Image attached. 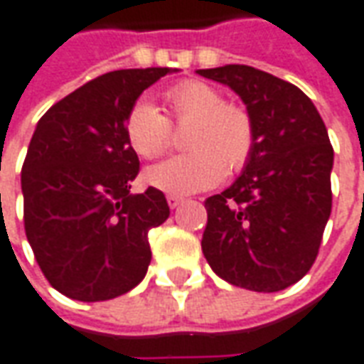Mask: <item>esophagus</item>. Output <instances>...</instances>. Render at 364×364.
I'll use <instances>...</instances> for the list:
<instances>
[{
  "instance_id": "1",
  "label": "esophagus",
  "mask_w": 364,
  "mask_h": 364,
  "mask_svg": "<svg viewBox=\"0 0 364 364\" xmlns=\"http://www.w3.org/2000/svg\"><path fill=\"white\" fill-rule=\"evenodd\" d=\"M183 200L185 199H183V197H177V195H167V205H169V208H177Z\"/></svg>"
}]
</instances>
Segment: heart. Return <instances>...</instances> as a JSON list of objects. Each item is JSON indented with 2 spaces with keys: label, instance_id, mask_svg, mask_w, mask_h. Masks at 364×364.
<instances>
[{
  "label": "heart",
  "instance_id": "b5f03b06",
  "mask_svg": "<svg viewBox=\"0 0 364 364\" xmlns=\"http://www.w3.org/2000/svg\"><path fill=\"white\" fill-rule=\"evenodd\" d=\"M165 104L175 124H193L187 136V156L169 157L147 167L146 181L171 195H191L223 181L226 169H242L254 149V122L250 114L226 104L217 88L185 80L165 92ZM171 120L149 100L129 108L124 129L139 157H157L171 141Z\"/></svg>",
  "mask_w": 364,
  "mask_h": 364
}]
</instances>
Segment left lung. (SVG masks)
Returning <instances> with one entry per match:
<instances>
[{"mask_svg": "<svg viewBox=\"0 0 364 364\" xmlns=\"http://www.w3.org/2000/svg\"><path fill=\"white\" fill-rule=\"evenodd\" d=\"M197 75L235 90L254 122V149L228 189L205 200L203 254L228 284L279 291L314 266L331 215L333 147L297 86L246 65Z\"/></svg>", "mask_w": 364, "mask_h": 364, "instance_id": "8db88e82", "label": "left lung"}]
</instances>
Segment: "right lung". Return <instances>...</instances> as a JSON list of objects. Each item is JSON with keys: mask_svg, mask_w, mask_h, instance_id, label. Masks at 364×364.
<instances>
[{"mask_svg": "<svg viewBox=\"0 0 364 364\" xmlns=\"http://www.w3.org/2000/svg\"><path fill=\"white\" fill-rule=\"evenodd\" d=\"M175 68H126L94 78L41 118L21 169L23 220L53 288L104 301L146 278L149 228L169 217L159 189L132 195L138 154L124 122L139 94Z\"/></svg>", "mask_w": 364, "mask_h": 364, "instance_id": "1", "label": "right lung"}]
</instances>
